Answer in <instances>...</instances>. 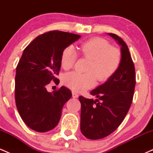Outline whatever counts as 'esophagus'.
I'll return each instance as SVG.
<instances>
[{
	"label": "esophagus",
	"mask_w": 153,
	"mask_h": 153,
	"mask_svg": "<svg viewBox=\"0 0 153 153\" xmlns=\"http://www.w3.org/2000/svg\"><path fill=\"white\" fill-rule=\"evenodd\" d=\"M72 94H73V98H75V99H76V98L78 97V95L76 92H75V91H73V92H72Z\"/></svg>",
	"instance_id": "1"
}]
</instances>
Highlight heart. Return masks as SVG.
<instances>
[{
  "mask_svg": "<svg viewBox=\"0 0 153 153\" xmlns=\"http://www.w3.org/2000/svg\"><path fill=\"white\" fill-rule=\"evenodd\" d=\"M78 49L81 57L89 59L86 73L70 72L62 79L65 85L75 91H82L92 87L96 80L99 82L108 80L118 71L122 62L121 50L111 46L105 39H90L79 45ZM78 57V52L73 47H66L61 54L60 62L63 69L73 68Z\"/></svg>",
  "mask_w": 153,
  "mask_h": 153,
  "instance_id": "obj_1",
  "label": "heart"
}]
</instances>
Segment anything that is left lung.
<instances>
[{
	"instance_id": "obj_1",
	"label": "left lung",
	"mask_w": 153,
	"mask_h": 153,
	"mask_svg": "<svg viewBox=\"0 0 153 153\" xmlns=\"http://www.w3.org/2000/svg\"><path fill=\"white\" fill-rule=\"evenodd\" d=\"M109 35L122 46V59L118 71L90 94L96 100L79 96L81 103L80 130L85 137L99 140L114 132L129 111L134 96L135 68L127 44L115 34Z\"/></svg>"
}]
</instances>
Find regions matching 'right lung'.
<instances>
[{
	"label": "right lung",
	"instance_id": "right-lung-1",
	"mask_svg": "<svg viewBox=\"0 0 153 153\" xmlns=\"http://www.w3.org/2000/svg\"><path fill=\"white\" fill-rule=\"evenodd\" d=\"M80 35L50 31L39 35L24 49L17 65L15 77V101L24 123L33 130L45 132L58 124L64 104L72 96L62 86L50 93L51 81L58 85L62 50L78 40Z\"/></svg>",
	"mask_w": 153,
	"mask_h": 153
}]
</instances>
